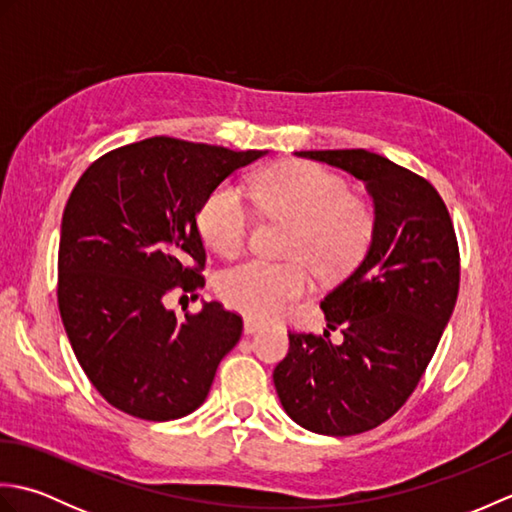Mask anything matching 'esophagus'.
<instances>
[{
  "instance_id": "esophagus-1",
  "label": "esophagus",
  "mask_w": 512,
  "mask_h": 512,
  "mask_svg": "<svg viewBox=\"0 0 512 512\" xmlns=\"http://www.w3.org/2000/svg\"><path fill=\"white\" fill-rule=\"evenodd\" d=\"M259 330H262V323H259V321H255V319L244 321V334H255Z\"/></svg>"
}]
</instances>
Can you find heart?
I'll list each match as a JSON object with an SVG mask.
<instances>
[{
  "label": "heart",
  "instance_id": "1",
  "mask_svg": "<svg viewBox=\"0 0 512 512\" xmlns=\"http://www.w3.org/2000/svg\"><path fill=\"white\" fill-rule=\"evenodd\" d=\"M253 195L264 213L292 222L284 246L292 259H246L220 275V297L248 317L270 319L299 299L310 286L306 263L321 279H339L361 262L372 242V204L314 162H281L262 171ZM250 222L244 195L231 182L215 187L198 215L204 242L220 255H235L244 246Z\"/></svg>",
  "mask_w": 512,
  "mask_h": 512
}]
</instances>
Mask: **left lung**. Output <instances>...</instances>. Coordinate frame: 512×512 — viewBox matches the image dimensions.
<instances>
[{
    "mask_svg": "<svg viewBox=\"0 0 512 512\" xmlns=\"http://www.w3.org/2000/svg\"><path fill=\"white\" fill-rule=\"evenodd\" d=\"M297 156L363 180L376 224L363 262L321 301L328 328L288 332L273 380L303 429L356 436L389 420L418 387L458 299V239L447 204L418 173L365 149ZM334 329L341 344L329 341Z\"/></svg>",
    "mask_w": 512,
    "mask_h": 512,
    "instance_id": "obj_1",
    "label": "left lung"
}]
</instances>
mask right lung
Here are the masks:
<instances>
[{
  "mask_svg": "<svg viewBox=\"0 0 512 512\" xmlns=\"http://www.w3.org/2000/svg\"><path fill=\"white\" fill-rule=\"evenodd\" d=\"M266 151L154 136L107 151L76 182L59 239L57 299L76 361L129 416L165 422L198 409L242 317L222 303L176 312L171 292L204 286L195 224L204 200Z\"/></svg>",
  "mask_w": 512,
  "mask_h": 512,
  "instance_id": "1",
  "label": "right lung"
}]
</instances>
